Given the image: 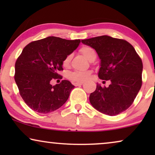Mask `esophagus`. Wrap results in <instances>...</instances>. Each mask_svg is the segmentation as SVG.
<instances>
[{"label":"esophagus","mask_w":155,"mask_h":155,"mask_svg":"<svg viewBox=\"0 0 155 155\" xmlns=\"http://www.w3.org/2000/svg\"><path fill=\"white\" fill-rule=\"evenodd\" d=\"M83 84V82H75V83H73V84L75 86H80V85H82V84Z\"/></svg>","instance_id":"esophagus-1"}]
</instances>
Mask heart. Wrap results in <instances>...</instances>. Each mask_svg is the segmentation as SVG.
I'll use <instances>...</instances> for the list:
<instances>
[{
  "label": "heart",
  "instance_id": "obj_1",
  "mask_svg": "<svg viewBox=\"0 0 155 155\" xmlns=\"http://www.w3.org/2000/svg\"><path fill=\"white\" fill-rule=\"evenodd\" d=\"M80 52L83 54V56L90 61L93 57L96 56V53L92 48L90 46H83L80 48ZM71 55H68L65 57L64 60L63 61V65L64 67H67L69 65L70 61H71ZM90 77V71H75L69 74L68 78L70 80H71L73 82H84L89 79Z\"/></svg>",
  "mask_w": 155,
  "mask_h": 155
}]
</instances>
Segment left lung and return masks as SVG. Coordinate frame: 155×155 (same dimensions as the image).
<instances>
[{"instance_id": "left-lung-1", "label": "left lung", "mask_w": 155, "mask_h": 155, "mask_svg": "<svg viewBox=\"0 0 155 155\" xmlns=\"http://www.w3.org/2000/svg\"><path fill=\"white\" fill-rule=\"evenodd\" d=\"M95 49L100 58L98 76L110 80L108 87L97 84L90 101L101 113L118 115L132 104L142 86L143 62L130 43L107 35L82 40Z\"/></svg>"}]
</instances>
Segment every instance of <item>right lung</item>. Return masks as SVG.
Listing matches in <instances>:
<instances>
[{
    "label": "right lung",
    "mask_w": 155,
    "mask_h": 155,
    "mask_svg": "<svg viewBox=\"0 0 155 155\" xmlns=\"http://www.w3.org/2000/svg\"><path fill=\"white\" fill-rule=\"evenodd\" d=\"M80 43V39L48 37L23 48L15 63V80L23 100L33 111L48 114L66 102L75 86L65 80L52 86L51 80L60 77L63 60Z\"/></svg>",
    "instance_id": "right-lung-1"
}]
</instances>
